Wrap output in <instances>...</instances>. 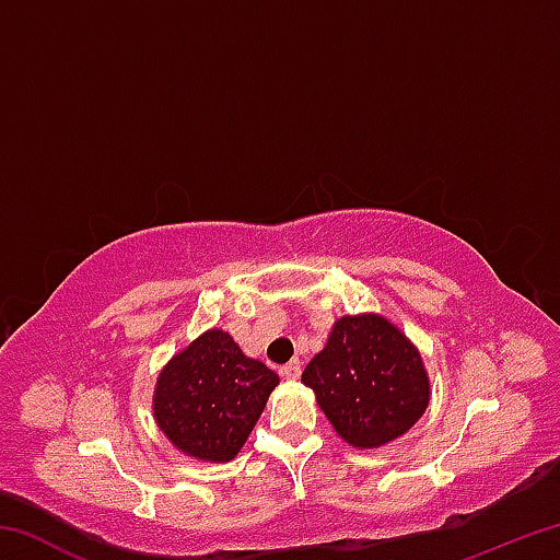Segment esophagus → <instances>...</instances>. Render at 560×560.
Instances as JSON below:
<instances>
[{
	"label": "esophagus",
	"instance_id": "obj_1",
	"mask_svg": "<svg viewBox=\"0 0 560 560\" xmlns=\"http://www.w3.org/2000/svg\"><path fill=\"white\" fill-rule=\"evenodd\" d=\"M281 375L287 377V381H299V375H301V363L299 360H291V363H287L281 368Z\"/></svg>",
	"mask_w": 560,
	"mask_h": 560
}]
</instances>
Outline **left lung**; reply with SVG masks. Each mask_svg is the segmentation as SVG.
<instances>
[{
  "mask_svg": "<svg viewBox=\"0 0 560 560\" xmlns=\"http://www.w3.org/2000/svg\"><path fill=\"white\" fill-rule=\"evenodd\" d=\"M334 430L358 450H375L428 410L430 377L400 328L377 314L343 316L301 375Z\"/></svg>",
  "mask_w": 560,
  "mask_h": 560,
  "instance_id": "8db88e82",
  "label": "left lung"
}]
</instances>
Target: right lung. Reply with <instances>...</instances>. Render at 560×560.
<instances>
[{"instance_id": "right-lung-1", "label": "right lung", "mask_w": 560, "mask_h": 560, "mask_svg": "<svg viewBox=\"0 0 560 560\" xmlns=\"http://www.w3.org/2000/svg\"><path fill=\"white\" fill-rule=\"evenodd\" d=\"M277 385V373L261 360L246 358L230 334L212 328L158 375L155 422L187 457L230 462Z\"/></svg>"}]
</instances>
